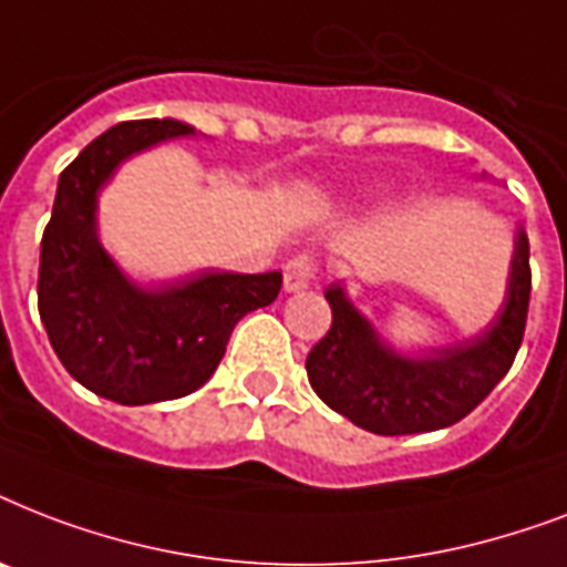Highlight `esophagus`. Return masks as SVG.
I'll return each mask as SVG.
<instances>
[{
	"label": "esophagus",
	"instance_id": "1",
	"mask_svg": "<svg viewBox=\"0 0 567 567\" xmlns=\"http://www.w3.org/2000/svg\"><path fill=\"white\" fill-rule=\"evenodd\" d=\"M315 279V265H311L306 256H297L291 258L288 265H285V291L288 293H297V291H306Z\"/></svg>",
	"mask_w": 567,
	"mask_h": 567
}]
</instances>
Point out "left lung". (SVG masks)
Wrapping results in <instances>:
<instances>
[{
    "mask_svg": "<svg viewBox=\"0 0 567 567\" xmlns=\"http://www.w3.org/2000/svg\"><path fill=\"white\" fill-rule=\"evenodd\" d=\"M529 240L515 231L501 311L480 336L421 355L396 353L347 297L327 288L332 327L311 347L306 371L315 394L347 421L377 435H414L453 426L509 373L524 341L529 309Z\"/></svg>",
    "mask_w": 567,
    "mask_h": 567,
    "instance_id": "left-lung-1",
    "label": "left lung"
}]
</instances>
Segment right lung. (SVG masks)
Listing matches in <instances>:
<instances>
[{"mask_svg":"<svg viewBox=\"0 0 567 567\" xmlns=\"http://www.w3.org/2000/svg\"><path fill=\"white\" fill-rule=\"evenodd\" d=\"M182 120H132L102 132L58 179L40 240L38 309L70 377L123 405L176 400L217 371L235 323L279 297L282 274L199 270L144 288L100 240V190L150 146L194 137Z\"/></svg>","mask_w":567,"mask_h":567,"instance_id":"1","label":"right lung"}]
</instances>
